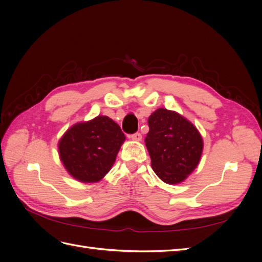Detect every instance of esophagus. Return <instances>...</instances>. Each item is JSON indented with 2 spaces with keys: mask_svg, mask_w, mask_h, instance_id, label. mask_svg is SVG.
Instances as JSON below:
<instances>
[{
  "mask_svg": "<svg viewBox=\"0 0 262 262\" xmlns=\"http://www.w3.org/2000/svg\"><path fill=\"white\" fill-rule=\"evenodd\" d=\"M129 138L132 141H135V142H140L142 140V135L140 134V133H135V134L133 135H129Z\"/></svg>",
  "mask_w": 262,
  "mask_h": 262,
  "instance_id": "1",
  "label": "esophagus"
}]
</instances>
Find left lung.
I'll return each instance as SVG.
<instances>
[{"label":"left lung","instance_id":"1","mask_svg":"<svg viewBox=\"0 0 262 262\" xmlns=\"http://www.w3.org/2000/svg\"><path fill=\"white\" fill-rule=\"evenodd\" d=\"M145 145L151 164L161 180L177 185L197 168L203 153V138L185 117L164 108L148 117Z\"/></svg>","mask_w":262,"mask_h":262}]
</instances>
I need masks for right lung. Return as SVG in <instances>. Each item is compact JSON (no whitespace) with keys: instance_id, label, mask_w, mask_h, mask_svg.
Wrapping results in <instances>:
<instances>
[{"instance_id":"obj_1","label":"right lung","mask_w":262,"mask_h":262,"mask_svg":"<svg viewBox=\"0 0 262 262\" xmlns=\"http://www.w3.org/2000/svg\"><path fill=\"white\" fill-rule=\"evenodd\" d=\"M118 124L107 116L77 122L58 142L59 158L80 182H98L110 171L125 141Z\"/></svg>"}]
</instances>
